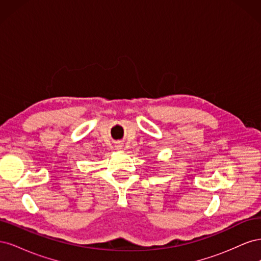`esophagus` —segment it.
Masks as SVG:
<instances>
[{"instance_id": "obj_1", "label": "esophagus", "mask_w": 261, "mask_h": 261, "mask_svg": "<svg viewBox=\"0 0 261 261\" xmlns=\"http://www.w3.org/2000/svg\"><path fill=\"white\" fill-rule=\"evenodd\" d=\"M115 148H116L117 150H122V149H123V144L120 143V141H118V143L115 144Z\"/></svg>"}]
</instances>
